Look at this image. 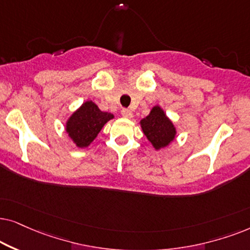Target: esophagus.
<instances>
[{
	"instance_id": "obj_1",
	"label": "esophagus",
	"mask_w": 250,
	"mask_h": 250,
	"mask_svg": "<svg viewBox=\"0 0 250 250\" xmlns=\"http://www.w3.org/2000/svg\"><path fill=\"white\" fill-rule=\"evenodd\" d=\"M121 114H122L123 118H125V119L132 118V112L130 111V109H128V108H123L122 111H121Z\"/></svg>"
}]
</instances>
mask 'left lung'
<instances>
[{
    "label": "left lung",
    "instance_id": "8db88e82",
    "mask_svg": "<svg viewBox=\"0 0 250 250\" xmlns=\"http://www.w3.org/2000/svg\"><path fill=\"white\" fill-rule=\"evenodd\" d=\"M143 134L156 151L168 147L177 136L174 122L168 118L160 105L153 106L149 114L139 122Z\"/></svg>",
    "mask_w": 250,
    "mask_h": 250
}]
</instances>
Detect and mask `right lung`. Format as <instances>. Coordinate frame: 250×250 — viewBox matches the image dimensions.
Masks as SVG:
<instances>
[{"instance_id":"obj_1","label":"right lung","mask_w":250,"mask_h":250,"mask_svg":"<svg viewBox=\"0 0 250 250\" xmlns=\"http://www.w3.org/2000/svg\"><path fill=\"white\" fill-rule=\"evenodd\" d=\"M112 119V113L103 112L92 101H85L66 120L65 131L76 147L86 148Z\"/></svg>"}]
</instances>
